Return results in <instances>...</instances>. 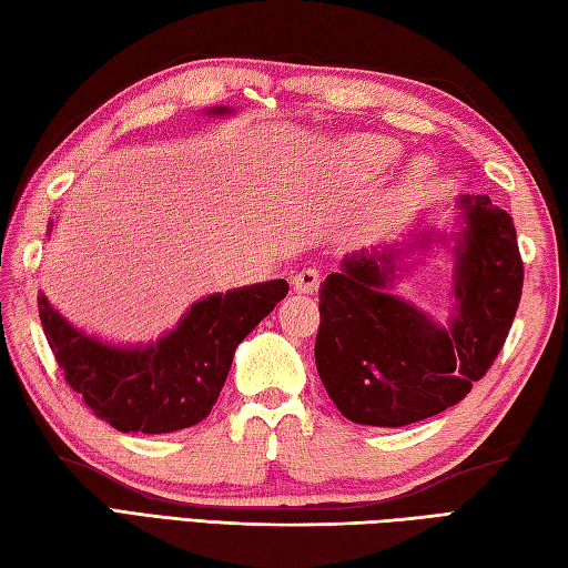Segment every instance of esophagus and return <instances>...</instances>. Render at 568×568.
Instances as JSON below:
<instances>
[{
    "label": "esophagus",
    "instance_id": "1",
    "mask_svg": "<svg viewBox=\"0 0 568 568\" xmlns=\"http://www.w3.org/2000/svg\"><path fill=\"white\" fill-rule=\"evenodd\" d=\"M320 281H322V273L315 268V265H307V268L297 271L293 275V287H295V293L312 295V293H317Z\"/></svg>",
    "mask_w": 568,
    "mask_h": 568
}]
</instances>
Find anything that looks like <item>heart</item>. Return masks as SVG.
I'll return each instance as SVG.
<instances>
[{
    "instance_id": "obj_1",
    "label": "heart",
    "mask_w": 568,
    "mask_h": 568,
    "mask_svg": "<svg viewBox=\"0 0 568 568\" xmlns=\"http://www.w3.org/2000/svg\"><path fill=\"white\" fill-rule=\"evenodd\" d=\"M346 159L358 173H378L397 159V146L388 139L364 136L346 146Z\"/></svg>"
}]
</instances>
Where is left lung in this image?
Segmentation results:
<instances>
[{"mask_svg": "<svg viewBox=\"0 0 568 568\" xmlns=\"http://www.w3.org/2000/svg\"><path fill=\"white\" fill-rule=\"evenodd\" d=\"M458 204L466 229L449 329L381 291L395 273L390 253L361 251L320 285L317 371L356 425L405 427L444 413L486 376L508 339L525 281L513 216L488 195Z\"/></svg>", "mask_w": 568, "mask_h": 568, "instance_id": "8db88e82", "label": "left lung"}]
</instances>
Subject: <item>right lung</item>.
<instances>
[{"mask_svg":"<svg viewBox=\"0 0 568 568\" xmlns=\"http://www.w3.org/2000/svg\"><path fill=\"white\" fill-rule=\"evenodd\" d=\"M287 291L285 281H271L210 295L190 307L175 332L146 348L90 339L72 329L43 295L39 315L65 383L94 417L119 432L165 434L197 425L212 413L236 346Z\"/></svg>","mask_w":568,"mask_h":568,"instance_id":"add662e5","label":"right lung"}]
</instances>
